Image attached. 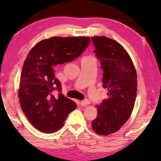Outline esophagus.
Instances as JSON below:
<instances>
[{"instance_id": "1", "label": "esophagus", "mask_w": 161, "mask_h": 161, "mask_svg": "<svg viewBox=\"0 0 161 161\" xmlns=\"http://www.w3.org/2000/svg\"><path fill=\"white\" fill-rule=\"evenodd\" d=\"M89 104H90V102H89V100H84L81 101V103H80V105H82V106H86V105H87Z\"/></svg>"}]
</instances>
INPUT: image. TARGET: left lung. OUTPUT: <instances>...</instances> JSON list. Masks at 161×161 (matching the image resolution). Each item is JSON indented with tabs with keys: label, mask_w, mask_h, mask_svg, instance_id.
Instances as JSON below:
<instances>
[{
	"label": "left lung",
	"mask_w": 161,
	"mask_h": 161,
	"mask_svg": "<svg viewBox=\"0 0 161 161\" xmlns=\"http://www.w3.org/2000/svg\"><path fill=\"white\" fill-rule=\"evenodd\" d=\"M94 50L103 69V87L108 95L97 105L92 129L100 136L119 130L130 116L137 92V75L129 54L114 39L93 36Z\"/></svg>",
	"instance_id": "1"
}]
</instances>
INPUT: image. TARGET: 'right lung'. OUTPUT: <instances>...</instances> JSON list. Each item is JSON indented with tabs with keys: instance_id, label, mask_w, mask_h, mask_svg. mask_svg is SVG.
I'll return each instance as SVG.
<instances>
[{
	"instance_id": "obj_1",
	"label": "right lung",
	"mask_w": 161,
	"mask_h": 161,
	"mask_svg": "<svg viewBox=\"0 0 161 161\" xmlns=\"http://www.w3.org/2000/svg\"><path fill=\"white\" fill-rule=\"evenodd\" d=\"M89 37L55 36L34 45L22 69L18 97L21 108L32 125L50 133L61 129L76 103L61 93V85L55 78V66L80 56L89 45ZM54 90L59 92L53 95Z\"/></svg>"
}]
</instances>
